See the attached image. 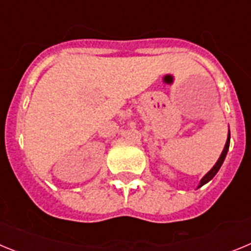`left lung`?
<instances>
[{
    "label": "left lung",
    "instance_id": "left-lung-1",
    "mask_svg": "<svg viewBox=\"0 0 251 251\" xmlns=\"http://www.w3.org/2000/svg\"><path fill=\"white\" fill-rule=\"evenodd\" d=\"M229 146H230V130H229V134H227V139H226V143H225V147H224L223 152H221L220 157H219V159H217V162L214 165V167L211 168V170L208 171L207 174L205 175V176L201 178L200 183H199V186H197V188H200L201 186H203L205 183H207L208 181H211L212 178L215 177V175L219 172V170H220V167L223 166L224 161H225V157L226 154H227V151H229Z\"/></svg>",
    "mask_w": 251,
    "mask_h": 251
}]
</instances>
